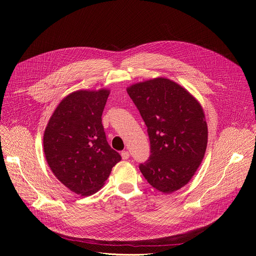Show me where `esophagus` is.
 <instances>
[{"instance_id":"34e87169","label":"esophagus","mask_w":256,"mask_h":256,"mask_svg":"<svg viewBox=\"0 0 256 256\" xmlns=\"http://www.w3.org/2000/svg\"><path fill=\"white\" fill-rule=\"evenodd\" d=\"M122 158L124 160H128L130 158V153L128 151H122Z\"/></svg>"}]
</instances>
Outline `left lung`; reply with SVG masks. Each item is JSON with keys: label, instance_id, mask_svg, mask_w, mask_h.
Segmentation results:
<instances>
[{"label": "left lung", "instance_id": "obj_1", "mask_svg": "<svg viewBox=\"0 0 256 256\" xmlns=\"http://www.w3.org/2000/svg\"><path fill=\"white\" fill-rule=\"evenodd\" d=\"M126 91L150 138L151 155L140 164L142 174L161 192L178 190L188 184L206 153L208 126L200 104L166 78L136 83Z\"/></svg>", "mask_w": 256, "mask_h": 256}]
</instances>
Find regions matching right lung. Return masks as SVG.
<instances>
[{
	"mask_svg": "<svg viewBox=\"0 0 256 256\" xmlns=\"http://www.w3.org/2000/svg\"><path fill=\"white\" fill-rule=\"evenodd\" d=\"M109 90H79L64 97L44 136V150L54 176L82 196L97 192L120 155L107 142L102 112Z\"/></svg>",
	"mask_w": 256,
	"mask_h": 256,
	"instance_id": "obj_1",
	"label": "right lung"
}]
</instances>
